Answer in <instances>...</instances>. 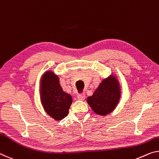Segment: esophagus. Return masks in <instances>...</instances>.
<instances>
[{"label":"esophagus","instance_id":"34e87169","mask_svg":"<svg viewBox=\"0 0 159 159\" xmlns=\"http://www.w3.org/2000/svg\"><path fill=\"white\" fill-rule=\"evenodd\" d=\"M77 98L78 99H79L80 101H84L85 98H86V95H85L84 93H80L77 95Z\"/></svg>","mask_w":159,"mask_h":159}]
</instances>
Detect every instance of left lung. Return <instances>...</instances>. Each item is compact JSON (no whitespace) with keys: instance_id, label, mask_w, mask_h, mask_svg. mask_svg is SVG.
<instances>
[{"instance_id":"left-lung-1","label":"left lung","mask_w":159,"mask_h":159,"mask_svg":"<svg viewBox=\"0 0 159 159\" xmlns=\"http://www.w3.org/2000/svg\"><path fill=\"white\" fill-rule=\"evenodd\" d=\"M120 96L119 84L112 75L101 82L93 96L88 97L87 102L95 113L106 116L114 110Z\"/></svg>"}]
</instances>
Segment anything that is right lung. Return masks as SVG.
<instances>
[{"instance_id": "add662e5", "label": "right lung", "mask_w": 159, "mask_h": 159, "mask_svg": "<svg viewBox=\"0 0 159 159\" xmlns=\"http://www.w3.org/2000/svg\"><path fill=\"white\" fill-rule=\"evenodd\" d=\"M41 100L46 113L56 120L67 116L72 103L70 95L63 91L58 77L51 71L46 72L42 77Z\"/></svg>"}]
</instances>
